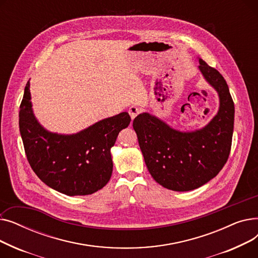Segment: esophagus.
Returning <instances> with one entry per match:
<instances>
[{
  "label": "esophagus",
  "mask_w": 258,
  "mask_h": 258,
  "mask_svg": "<svg viewBox=\"0 0 258 258\" xmlns=\"http://www.w3.org/2000/svg\"><path fill=\"white\" fill-rule=\"evenodd\" d=\"M128 113H130V116L132 118V120H134L135 118L137 117V115L140 113V110L137 107V106H131L130 110H128Z\"/></svg>",
  "instance_id": "obj_1"
}]
</instances>
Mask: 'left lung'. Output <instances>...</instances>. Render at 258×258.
Returning a JSON list of instances; mask_svg holds the SVG:
<instances>
[{
  "mask_svg": "<svg viewBox=\"0 0 258 258\" xmlns=\"http://www.w3.org/2000/svg\"><path fill=\"white\" fill-rule=\"evenodd\" d=\"M199 70L218 93L216 115L201 128L180 131L164 120L141 113L133 121L145 164L154 180L173 191H189L218 174L231 150L234 103L222 74L199 58Z\"/></svg>",
  "mask_w": 258,
  "mask_h": 258,
  "instance_id": "obj_1",
  "label": "left lung"
}]
</instances>
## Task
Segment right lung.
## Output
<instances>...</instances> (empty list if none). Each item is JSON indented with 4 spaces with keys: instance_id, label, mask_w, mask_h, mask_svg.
<instances>
[{
    "instance_id": "1",
    "label": "right lung",
    "mask_w": 258,
    "mask_h": 258,
    "mask_svg": "<svg viewBox=\"0 0 258 258\" xmlns=\"http://www.w3.org/2000/svg\"><path fill=\"white\" fill-rule=\"evenodd\" d=\"M19 124L25 153L37 177L67 196H87L110 181L113 171L111 148L131 117L122 112L104 118L75 134L45 128L36 119L31 102L30 81L25 87Z\"/></svg>"
}]
</instances>
